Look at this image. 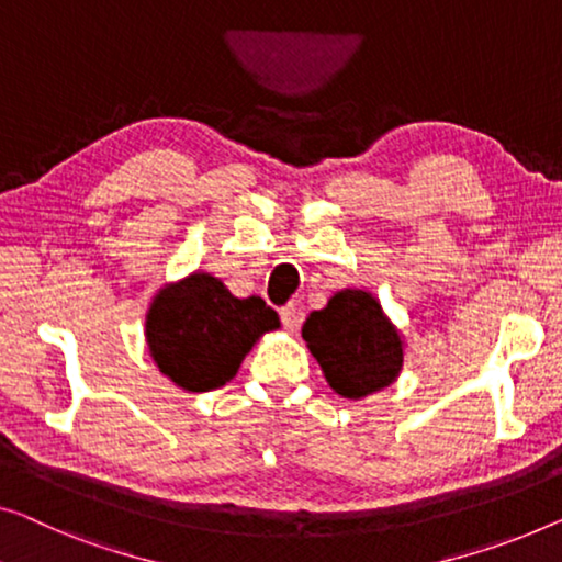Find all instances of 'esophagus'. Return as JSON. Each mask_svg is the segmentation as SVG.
<instances>
[{
    "instance_id": "34e87169",
    "label": "esophagus",
    "mask_w": 562,
    "mask_h": 562,
    "mask_svg": "<svg viewBox=\"0 0 562 562\" xmlns=\"http://www.w3.org/2000/svg\"><path fill=\"white\" fill-rule=\"evenodd\" d=\"M280 317H282V325L288 330H297V325H300V310L295 307V305H284V307H280Z\"/></svg>"
}]
</instances>
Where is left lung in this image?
<instances>
[{
    "label": "left lung",
    "instance_id": "8db88e82",
    "mask_svg": "<svg viewBox=\"0 0 562 562\" xmlns=\"http://www.w3.org/2000/svg\"><path fill=\"white\" fill-rule=\"evenodd\" d=\"M303 338L325 381L342 398H366L391 386L404 366V340L366 290H340L307 315Z\"/></svg>",
    "mask_w": 562,
    "mask_h": 562
}]
</instances>
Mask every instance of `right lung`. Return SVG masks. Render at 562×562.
Listing matches in <instances>:
<instances>
[{"label": "right lung", "instance_id": "obj_1", "mask_svg": "<svg viewBox=\"0 0 562 562\" xmlns=\"http://www.w3.org/2000/svg\"><path fill=\"white\" fill-rule=\"evenodd\" d=\"M280 317L262 297H234L222 280L194 272L156 292L146 342L158 371L191 393L220 389Z\"/></svg>", "mask_w": 562, "mask_h": 562}]
</instances>
